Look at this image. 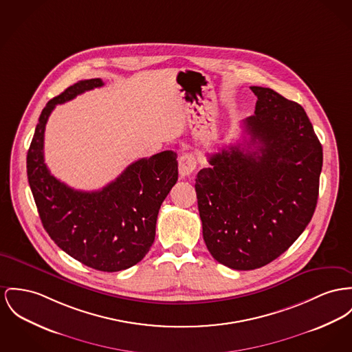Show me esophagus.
<instances>
[{"instance_id":"34e87169","label":"esophagus","mask_w":352,"mask_h":352,"mask_svg":"<svg viewBox=\"0 0 352 352\" xmlns=\"http://www.w3.org/2000/svg\"><path fill=\"white\" fill-rule=\"evenodd\" d=\"M195 169H196V159L192 153L183 155L179 159V172H180L182 177L190 176L195 172Z\"/></svg>"}]
</instances>
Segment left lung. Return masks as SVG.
Segmentation results:
<instances>
[{
    "label": "left lung",
    "instance_id": "1",
    "mask_svg": "<svg viewBox=\"0 0 352 352\" xmlns=\"http://www.w3.org/2000/svg\"><path fill=\"white\" fill-rule=\"evenodd\" d=\"M251 91L255 115L243 121L250 141L210 155L211 166L195 184L208 251L239 271L279 258L305 231L323 165L322 144L302 105L270 88Z\"/></svg>",
    "mask_w": 352,
    "mask_h": 352
}]
</instances>
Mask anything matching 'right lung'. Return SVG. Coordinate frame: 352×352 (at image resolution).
Returning a JSON list of instances; mask_svg holds the SVG:
<instances>
[{
  "instance_id": "right-lung-1",
  "label": "right lung",
  "mask_w": 352,
  "mask_h": 352,
  "mask_svg": "<svg viewBox=\"0 0 352 352\" xmlns=\"http://www.w3.org/2000/svg\"><path fill=\"white\" fill-rule=\"evenodd\" d=\"M102 85L100 78L82 80L47 102L28 151L26 172L50 239L80 263L97 271L118 272L148 254L159 210L176 184L179 170L176 153L164 151L132 163L100 190H76L50 173L43 149L52 111L57 104Z\"/></svg>"
}]
</instances>
